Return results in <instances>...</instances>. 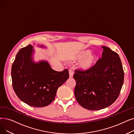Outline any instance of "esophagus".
<instances>
[{"mask_svg":"<svg viewBox=\"0 0 134 134\" xmlns=\"http://www.w3.org/2000/svg\"><path fill=\"white\" fill-rule=\"evenodd\" d=\"M73 71L72 70H71V69H69V78H72L73 77Z\"/></svg>","mask_w":134,"mask_h":134,"instance_id":"34e87169","label":"esophagus"}]
</instances>
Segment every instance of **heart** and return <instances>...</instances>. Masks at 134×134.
Masks as SVG:
<instances>
[{
  "label": "heart",
  "mask_w": 134,
  "mask_h": 134,
  "mask_svg": "<svg viewBox=\"0 0 134 134\" xmlns=\"http://www.w3.org/2000/svg\"><path fill=\"white\" fill-rule=\"evenodd\" d=\"M91 54L89 50L81 51L72 56L69 61L72 62L80 61L78 65L80 70L84 72L90 71L95 68L98 62L97 56Z\"/></svg>",
  "instance_id": "b5f03b06"
}]
</instances>
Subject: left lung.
<instances>
[{
    "instance_id": "obj_1",
    "label": "left lung",
    "mask_w": 134,
    "mask_h": 134,
    "mask_svg": "<svg viewBox=\"0 0 134 134\" xmlns=\"http://www.w3.org/2000/svg\"><path fill=\"white\" fill-rule=\"evenodd\" d=\"M102 57L91 71L76 70L74 94L81 106L89 110L105 108L118 97L124 82V73L118 54L106 46Z\"/></svg>"
}]
</instances>
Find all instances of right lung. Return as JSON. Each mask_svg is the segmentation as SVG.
<instances>
[{
  "label": "right lung",
  "mask_w": 134,
  "mask_h": 134,
  "mask_svg": "<svg viewBox=\"0 0 134 134\" xmlns=\"http://www.w3.org/2000/svg\"><path fill=\"white\" fill-rule=\"evenodd\" d=\"M33 49L30 44L17 54L11 68L13 86L22 101L31 106L43 107L54 101L57 89L68 79L69 73L67 69L54 71L47 61L35 62Z\"/></svg>",
  "instance_id": "obj_1"
}]
</instances>
